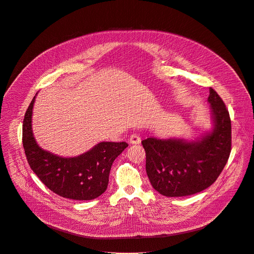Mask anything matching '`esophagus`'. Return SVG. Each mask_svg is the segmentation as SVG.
<instances>
[{
  "label": "esophagus",
  "mask_w": 254,
  "mask_h": 254,
  "mask_svg": "<svg viewBox=\"0 0 254 254\" xmlns=\"http://www.w3.org/2000/svg\"><path fill=\"white\" fill-rule=\"evenodd\" d=\"M128 141L131 144H138V143H140V136L137 133H133L129 136Z\"/></svg>",
  "instance_id": "1"
}]
</instances>
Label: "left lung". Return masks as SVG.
<instances>
[{
  "label": "left lung",
  "mask_w": 254,
  "mask_h": 254,
  "mask_svg": "<svg viewBox=\"0 0 254 254\" xmlns=\"http://www.w3.org/2000/svg\"><path fill=\"white\" fill-rule=\"evenodd\" d=\"M214 128L196 142L148 137L145 171L152 188L168 197L188 196L209 188L224 168L231 151V121L222 99L209 89Z\"/></svg>",
  "instance_id": "obj_1"
}]
</instances>
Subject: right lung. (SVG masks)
<instances>
[{
  "label": "right lung",
  "mask_w": 254,
  "mask_h": 254,
  "mask_svg": "<svg viewBox=\"0 0 254 254\" xmlns=\"http://www.w3.org/2000/svg\"><path fill=\"white\" fill-rule=\"evenodd\" d=\"M32 100L23 123V145L32 171L41 182L60 196L91 200L103 194L109 185L114 160L128 144L103 141L77 157H61L42 149L32 132Z\"/></svg>",
  "instance_id": "1"
}]
</instances>
